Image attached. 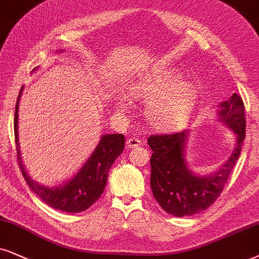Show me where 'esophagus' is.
<instances>
[{
	"label": "esophagus",
	"mask_w": 259,
	"mask_h": 259,
	"mask_svg": "<svg viewBox=\"0 0 259 259\" xmlns=\"http://www.w3.org/2000/svg\"><path fill=\"white\" fill-rule=\"evenodd\" d=\"M141 145V141L139 139H135V137H132V139L126 140V147L127 148H136Z\"/></svg>",
	"instance_id": "1"
}]
</instances>
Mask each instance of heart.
<instances>
[{"instance_id": "1", "label": "heart", "mask_w": 259, "mask_h": 259, "mask_svg": "<svg viewBox=\"0 0 259 259\" xmlns=\"http://www.w3.org/2000/svg\"><path fill=\"white\" fill-rule=\"evenodd\" d=\"M130 93L147 100L146 118L159 130H172L183 125L194 109L197 96L194 84L181 81V74L175 70L137 78L130 84ZM120 105H125L123 99Z\"/></svg>"}]
</instances>
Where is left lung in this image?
<instances>
[{"instance_id": "8db88e82", "label": "left lung", "mask_w": 259, "mask_h": 259, "mask_svg": "<svg viewBox=\"0 0 259 259\" xmlns=\"http://www.w3.org/2000/svg\"><path fill=\"white\" fill-rule=\"evenodd\" d=\"M220 119L228 124L237 137V145L222 167L208 177L192 175L186 166L184 152L188 132L152 135L147 142L153 150L150 158V188L160 207L175 217L197 214L219 198L227 184L245 140V109L240 96L234 93L220 104Z\"/></svg>"}]
</instances>
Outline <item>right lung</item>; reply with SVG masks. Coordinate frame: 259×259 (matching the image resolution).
Returning a JSON list of instances; mask_svg holds the SVG:
<instances>
[{"instance_id": "right-lung-1", "label": "right lung", "mask_w": 259, "mask_h": 259, "mask_svg": "<svg viewBox=\"0 0 259 259\" xmlns=\"http://www.w3.org/2000/svg\"><path fill=\"white\" fill-rule=\"evenodd\" d=\"M21 94V93H20ZM20 97V96H19ZM18 107L15 105L14 136L16 143V158L26 183L39 198L50 207L65 212H80L86 210L103 194L107 182L109 169L124 149L125 137L122 134L103 135L99 145L94 150L83 167L67 184L56 188H47L35 183L25 172L20 160L18 145Z\"/></svg>"}]
</instances>
